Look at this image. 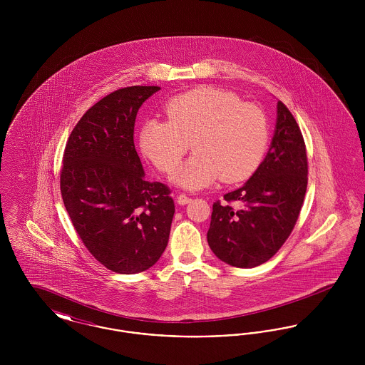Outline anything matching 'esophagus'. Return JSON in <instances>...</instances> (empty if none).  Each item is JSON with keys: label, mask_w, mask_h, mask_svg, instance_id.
Instances as JSON below:
<instances>
[{"label": "esophagus", "mask_w": 365, "mask_h": 365, "mask_svg": "<svg viewBox=\"0 0 365 365\" xmlns=\"http://www.w3.org/2000/svg\"><path fill=\"white\" fill-rule=\"evenodd\" d=\"M190 201V197H187L186 194H179V195H178V200H176V202H178L179 205H186V204H189Z\"/></svg>", "instance_id": "34e87169"}]
</instances>
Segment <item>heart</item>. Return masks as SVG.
I'll return each mask as SVG.
<instances>
[{
	"mask_svg": "<svg viewBox=\"0 0 365 365\" xmlns=\"http://www.w3.org/2000/svg\"><path fill=\"white\" fill-rule=\"evenodd\" d=\"M168 122L143 123L139 145L163 173L173 171L189 146L195 152L171 179L185 189L198 190L222 182L246 180L260 165L268 145V122L259 106L241 103L226 90L202 86L170 100Z\"/></svg>",
	"mask_w": 365,
	"mask_h": 365,
	"instance_id": "obj_1",
	"label": "heart"
}]
</instances>
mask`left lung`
<instances>
[{
	"label": "left lung",
	"instance_id": "8db88e82",
	"mask_svg": "<svg viewBox=\"0 0 365 365\" xmlns=\"http://www.w3.org/2000/svg\"><path fill=\"white\" fill-rule=\"evenodd\" d=\"M265 158L238 190L213 204L209 247L217 259L238 268L269 260L292 234L308 185L305 142L294 116L282 101ZM240 207L234 210L230 202Z\"/></svg>",
	"mask_w": 365,
	"mask_h": 365
}]
</instances>
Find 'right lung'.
Returning a JSON list of instances; mask_svg holds the SVG:
<instances>
[{
    "instance_id": "1",
    "label": "right lung",
    "mask_w": 365,
    "mask_h": 365,
    "mask_svg": "<svg viewBox=\"0 0 365 365\" xmlns=\"http://www.w3.org/2000/svg\"><path fill=\"white\" fill-rule=\"evenodd\" d=\"M158 90L108 94L75 125L63 157L60 189L71 222L96 260L118 274L149 269L170 238L171 191L145 179L134 145L138 109Z\"/></svg>"
}]
</instances>
